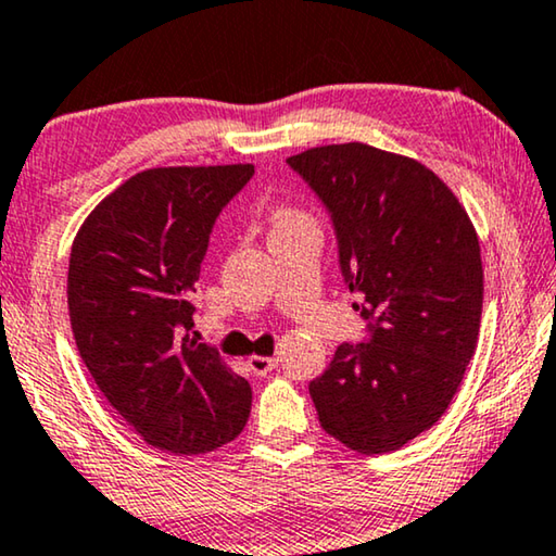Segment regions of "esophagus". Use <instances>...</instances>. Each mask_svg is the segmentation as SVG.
I'll use <instances>...</instances> for the list:
<instances>
[{"mask_svg": "<svg viewBox=\"0 0 556 556\" xmlns=\"http://www.w3.org/2000/svg\"><path fill=\"white\" fill-rule=\"evenodd\" d=\"M247 365H249V370H252L254 375H267V372H271V370H275V367L279 365V359H277V357L254 355V357L247 359Z\"/></svg>", "mask_w": 556, "mask_h": 556, "instance_id": "1", "label": "esophagus"}]
</instances>
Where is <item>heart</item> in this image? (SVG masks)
I'll use <instances>...</instances> for the list:
<instances>
[{
	"label": "heart",
	"mask_w": 556,
	"mask_h": 556,
	"mask_svg": "<svg viewBox=\"0 0 556 556\" xmlns=\"http://www.w3.org/2000/svg\"><path fill=\"white\" fill-rule=\"evenodd\" d=\"M309 224V218L302 214V211H294V208H279L275 214V231L281 229H294V226H304Z\"/></svg>",
	"instance_id": "1"
}]
</instances>
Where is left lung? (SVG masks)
Masks as SVG:
<instances>
[{
  "mask_svg": "<svg viewBox=\"0 0 556 556\" xmlns=\"http://www.w3.org/2000/svg\"><path fill=\"white\" fill-rule=\"evenodd\" d=\"M338 237L340 271L367 323L309 382L319 424L357 453H388L443 416L476 353L481 247L453 191L424 163L365 143L287 159Z\"/></svg>",
  "mask_w": 556,
  "mask_h": 556,
  "instance_id": "8db88e82",
  "label": "left lung"
}]
</instances>
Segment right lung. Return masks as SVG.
Here are the masks:
<instances>
[{
  "label": "right lung",
  "instance_id": "1",
  "mask_svg": "<svg viewBox=\"0 0 556 556\" xmlns=\"http://www.w3.org/2000/svg\"><path fill=\"white\" fill-rule=\"evenodd\" d=\"M252 176V163L148 168L98 203L70 252L85 367L125 424L178 456L222 448L252 410L249 382L191 338L211 229Z\"/></svg>",
  "mask_w": 556,
  "mask_h": 556
}]
</instances>
